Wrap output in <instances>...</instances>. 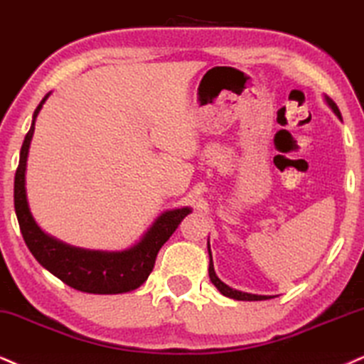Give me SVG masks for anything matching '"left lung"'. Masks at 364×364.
<instances>
[{"label": "left lung", "instance_id": "8db88e82", "mask_svg": "<svg viewBox=\"0 0 364 364\" xmlns=\"http://www.w3.org/2000/svg\"><path fill=\"white\" fill-rule=\"evenodd\" d=\"M326 102L329 105L331 109L334 111L336 116L341 119V113H339V107L336 106V102L331 100V97L326 96ZM209 248V246H208ZM209 278L210 282H213L214 285H216V289L221 291L223 295H226V297L230 299H235V300H267L270 297H267V295H255V294H246V291H240V290H235L231 289V287H228L224 282H221L216 275V272H214V264H213V255H210V248H209Z\"/></svg>", "mask_w": 364, "mask_h": 364}]
</instances>
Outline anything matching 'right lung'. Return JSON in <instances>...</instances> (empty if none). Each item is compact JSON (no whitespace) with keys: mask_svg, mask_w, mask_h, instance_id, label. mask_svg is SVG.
I'll list each match as a JSON object with an SVG mask.
<instances>
[{"mask_svg":"<svg viewBox=\"0 0 364 364\" xmlns=\"http://www.w3.org/2000/svg\"><path fill=\"white\" fill-rule=\"evenodd\" d=\"M47 97L48 94L35 109L31 127L21 145L20 164L15 173V210L25 243L43 268L75 290L87 294H123L138 289L154 270L160 248L173 235L191 209L182 208L164 213L141 237L140 243L124 251L107 253L74 248L45 235L35 223L26 203L25 170L30 141L35 132V119Z\"/></svg>","mask_w":364,"mask_h":364,"instance_id":"obj_1","label":"right lung"}]
</instances>
